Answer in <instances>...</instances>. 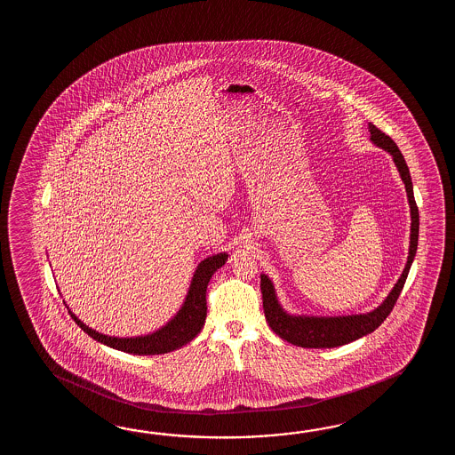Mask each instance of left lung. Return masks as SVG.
Segmentation results:
<instances>
[{
  "label": "left lung",
  "instance_id": "left-lung-1",
  "mask_svg": "<svg viewBox=\"0 0 455 455\" xmlns=\"http://www.w3.org/2000/svg\"><path fill=\"white\" fill-rule=\"evenodd\" d=\"M369 132H371V140L380 146L382 149L388 151L394 156L398 172L402 175V180L405 184L408 202H410V210H411V239H410V255L406 261L405 270L402 273L400 280L395 284V288L388 294V298L384 300L382 306L378 309L369 312L366 315H348V317H291L284 314L278 300L275 296V290L271 286V281L261 275L260 288L261 299H263V312L270 329L280 337L286 339L288 343H292L296 347L302 348H335L351 343L355 339H361L368 335L371 331L378 329L379 325L388 317V314L395 307L396 299L400 292L405 286L406 276L410 267L415 259L416 247H418V232H419V213L416 206L415 195H413V184L410 171L406 165L403 155L400 153L395 141L380 132L378 126L369 124Z\"/></svg>",
  "mask_w": 455,
  "mask_h": 455
}]
</instances>
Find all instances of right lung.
Wrapping results in <instances>:
<instances>
[{
	"label": "right lung",
	"instance_id": "1",
	"mask_svg": "<svg viewBox=\"0 0 455 455\" xmlns=\"http://www.w3.org/2000/svg\"><path fill=\"white\" fill-rule=\"evenodd\" d=\"M228 259L226 253H218L210 259L202 261L195 271L194 281L188 291L184 307L177 314L172 322H169L164 329L157 330L153 335L148 337H136V339H116L99 333L96 330L89 329L76 315L69 310L71 319L76 322L81 329L86 331L89 337L104 343L110 348L120 349L132 355H164L169 351L180 348L200 333L206 319V288L214 271L223 267Z\"/></svg>",
	"mask_w": 455,
	"mask_h": 455
}]
</instances>
